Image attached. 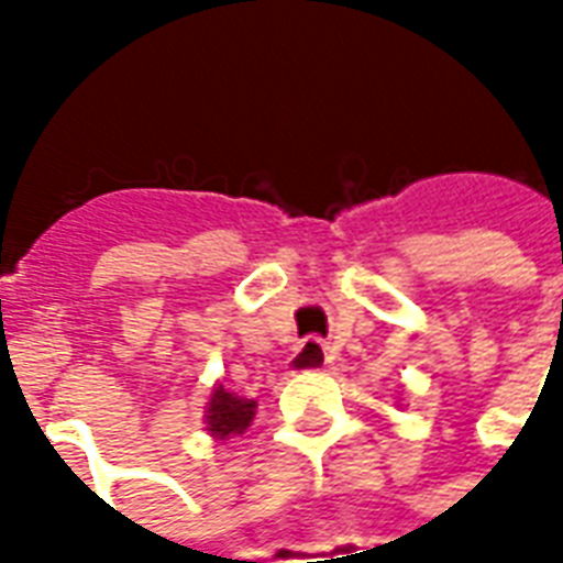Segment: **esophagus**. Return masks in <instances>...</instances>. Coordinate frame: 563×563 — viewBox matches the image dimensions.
<instances>
[{
    "instance_id": "esophagus-1",
    "label": "esophagus",
    "mask_w": 563,
    "mask_h": 563,
    "mask_svg": "<svg viewBox=\"0 0 563 563\" xmlns=\"http://www.w3.org/2000/svg\"><path fill=\"white\" fill-rule=\"evenodd\" d=\"M331 362L329 346L319 341V338H305V341L295 346L292 353V371L301 374V371H319Z\"/></svg>"
}]
</instances>
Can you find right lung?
Segmentation results:
<instances>
[{"label": "right lung", "mask_w": 563, "mask_h": 563, "mask_svg": "<svg viewBox=\"0 0 563 563\" xmlns=\"http://www.w3.org/2000/svg\"><path fill=\"white\" fill-rule=\"evenodd\" d=\"M253 413H256V401L238 398L234 391L217 386L208 404L205 424H208V431L217 440H225L229 434H244L246 424L253 422Z\"/></svg>", "instance_id": "obj_1"}]
</instances>
